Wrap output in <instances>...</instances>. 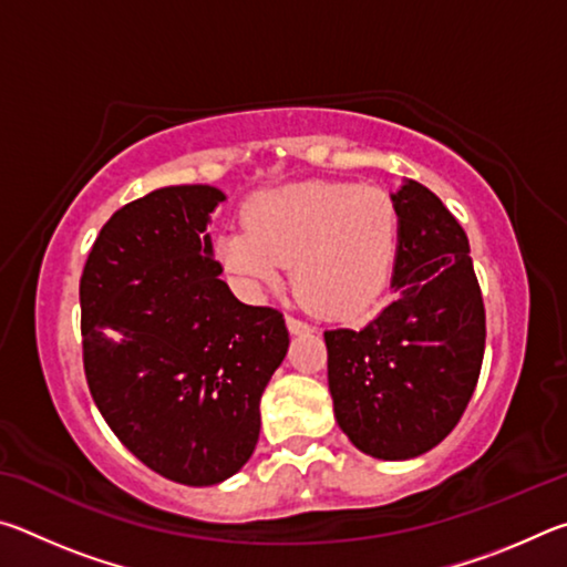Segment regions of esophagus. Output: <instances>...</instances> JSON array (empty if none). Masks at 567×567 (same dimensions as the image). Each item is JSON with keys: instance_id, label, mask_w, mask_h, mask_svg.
Here are the masks:
<instances>
[{"instance_id": "obj_1", "label": "esophagus", "mask_w": 567, "mask_h": 567, "mask_svg": "<svg viewBox=\"0 0 567 567\" xmlns=\"http://www.w3.org/2000/svg\"><path fill=\"white\" fill-rule=\"evenodd\" d=\"M287 330H290L292 334H305V332H312L315 328L310 322H305L300 318H292V315H287Z\"/></svg>"}]
</instances>
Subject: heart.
<instances>
[{
  "label": "heart",
  "mask_w": 567,
  "mask_h": 567,
  "mask_svg": "<svg viewBox=\"0 0 567 567\" xmlns=\"http://www.w3.org/2000/svg\"><path fill=\"white\" fill-rule=\"evenodd\" d=\"M243 225L215 239V255L247 292L277 285L292 262L295 285L315 310L354 320L388 287L398 217L375 187L300 182L265 189L245 203Z\"/></svg>",
  "instance_id": "obj_1"
}]
</instances>
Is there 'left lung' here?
<instances>
[{"label":"left lung","instance_id":"1","mask_svg":"<svg viewBox=\"0 0 567 567\" xmlns=\"http://www.w3.org/2000/svg\"><path fill=\"white\" fill-rule=\"evenodd\" d=\"M398 297L362 330H328L334 420L360 453L417 457L450 435L477 385L485 307L465 229L427 187L402 179Z\"/></svg>","mask_w":567,"mask_h":567}]
</instances>
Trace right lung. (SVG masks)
Masks as SVG:
<instances>
[{
	"label": "right lung",
	"mask_w": 567,
	"mask_h": 567,
	"mask_svg": "<svg viewBox=\"0 0 567 567\" xmlns=\"http://www.w3.org/2000/svg\"><path fill=\"white\" fill-rule=\"evenodd\" d=\"M225 192L159 187L102 227L80 280L87 385L112 433L150 470L217 485L260 437V398L290 334L239 302L207 225Z\"/></svg>",
	"instance_id": "right-lung-1"
}]
</instances>
